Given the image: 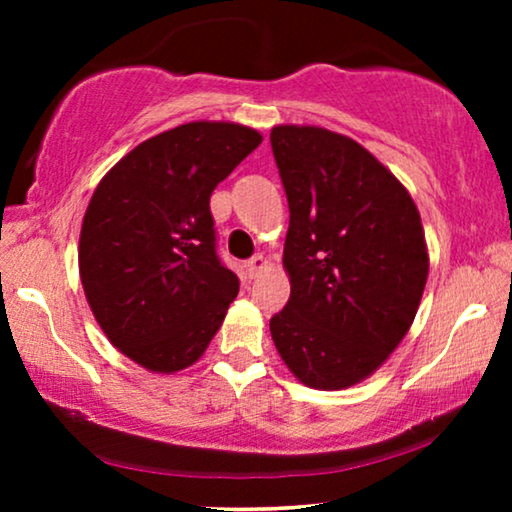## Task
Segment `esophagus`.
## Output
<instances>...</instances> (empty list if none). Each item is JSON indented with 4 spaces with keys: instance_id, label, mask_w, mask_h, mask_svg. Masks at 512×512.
I'll use <instances>...</instances> for the list:
<instances>
[{
    "instance_id": "34e87169",
    "label": "esophagus",
    "mask_w": 512,
    "mask_h": 512,
    "mask_svg": "<svg viewBox=\"0 0 512 512\" xmlns=\"http://www.w3.org/2000/svg\"><path fill=\"white\" fill-rule=\"evenodd\" d=\"M268 268V261H265L263 256H254V258H249L247 263H244V270H247V275L254 279V277H258L261 275V272Z\"/></svg>"
}]
</instances>
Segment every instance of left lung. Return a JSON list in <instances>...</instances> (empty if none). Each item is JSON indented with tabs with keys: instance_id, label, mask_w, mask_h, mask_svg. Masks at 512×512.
<instances>
[{
	"instance_id": "1",
	"label": "left lung",
	"mask_w": 512,
	"mask_h": 512,
	"mask_svg": "<svg viewBox=\"0 0 512 512\" xmlns=\"http://www.w3.org/2000/svg\"><path fill=\"white\" fill-rule=\"evenodd\" d=\"M270 144L291 212V296L270 319L272 340L307 387H354L415 321L429 277L422 219L401 181L352 137L275 125Z\"/></svg>"
}]
</instances>
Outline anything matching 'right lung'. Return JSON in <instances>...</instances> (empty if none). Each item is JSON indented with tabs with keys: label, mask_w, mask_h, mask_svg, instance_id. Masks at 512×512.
<instances>
[{
	"label": "right lung",
	"mask_w": 512,
	"mask_h": 512,
	"mask_svg": "<svg viewBox=\"0 0 512 512\" xmlns=\"http://www.w3.org/2000/svg\"><path fill=\"white\" fill-rule=\"evenodd\" d=\"M261 142L240 123H184L135 146L90 198L86 300L111 345L151 373L193 366L240 291L216 256L209 198Z\"/></svg>",
	"instance_id": "right-lung-1"
}]
</instances>
